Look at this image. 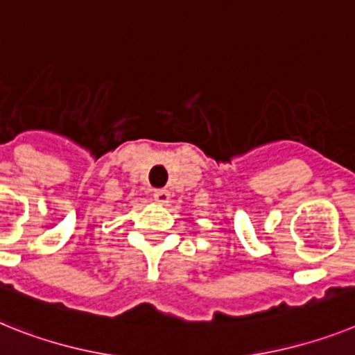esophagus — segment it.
Listing matches in <instances>:
<instances>
[{
	"mask_svg": "<svg viewBox=\"0 0 355 355\" xmlns=\"http://www.w3.org/2000/svg\"><path fill=\"white\" fill-rule=\"evenodd\" d=\"M153 198H155V202H159V204H168L169 198H171V195H169L168 189H155Z\"/></svg>",
	"mask_w": 355,
	"mask_h": 355,
	"instance_id": "obj_1",
	"label": "esophagus"
}]
</instances>
